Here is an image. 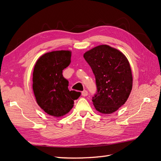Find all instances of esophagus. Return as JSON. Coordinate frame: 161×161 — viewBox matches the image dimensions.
Wrapping results in <instances>:
<instances>
[{
    "label": "esophagus",
    "mask_w": 161,
    "mask_h": 161,
    "mask_svg": "<svg viewBox=\"0 0 161 161\" xmlns=\"http://www.w3.org/2000/svg\"><path fill=\"white\" fill-rule=\"evenodd\" d=\"M82 95L83 97L87 96V95H88V92H87V91H86V90H84L82 92Z\"/></svg>",
    "instance_id": "1"
}]
</instances>
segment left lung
Wrapping results in <instances>:
<instances>
[{"instance_id": "left-lung-1", "label": "left lung", "mask_w": 161, "mask_h": 161, "mask_svg": "<svg viewBox=\"0 0 161 161\" xmlns=\"http://www.w3.org/2000/svg\"><path fill=\"white\" fill-rule=\"evenodd\" d=\"M95 76L97 93L92 101L97 111L110 114L128 99L132 89L130 63L122 52L108 45H100L83 55Z\"/></svg>"}]
</instances>
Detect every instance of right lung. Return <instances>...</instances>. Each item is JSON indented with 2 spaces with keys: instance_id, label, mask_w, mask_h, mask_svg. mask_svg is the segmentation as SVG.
Segmentation results:
<instances>
[{
  "instance_id": "obj_1",
  "label": "right lung",
  "mask_w": 161,
  "mask_h": 161,
  "mask_svg": "<svg viewBox=\"0 0 161 161\" xmlns=\"http://www.w3.org/2000/svg\"><path fill=\"white\" fill-rule=\"evenodd\" d=\"M71 52H47L37 60L33 72V90L37 103L48 115L59 118L71 110L80 92L69 91L62 70L70 64Z\"/></svg>"
}]
</instances>
